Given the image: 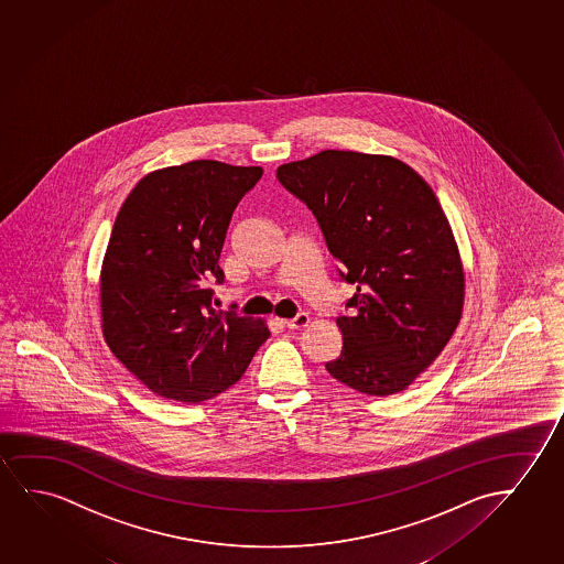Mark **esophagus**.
<instances>
[{
	"label": "esophagus",
	"mask_w": 564,
	"mask_h": 564,
	"mask_svg": "<svg viewBox=\"0 0 564 564\" xmlns=\"http://www.w3.org/2000/svg\"><path fill=\"white\" fill-rule=\"evenodd\" d=\"M286 328L290 330H297V328H303V326H307L310 323V315L307 313H297L294 318H286V321H282Z\"/></svg>",
	"instance_id": "esophagus-1"
}]
</instances>
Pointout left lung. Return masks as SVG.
Wrapping results in <instances>:
<instances>
[{
  "instance_id": "obj_1",
  "label": "left lung",
  "mask_w": 564,
  "mask_h": 564,
  "mask_svg": "<svg viewBox=\"0 0 564 564\" xmlns=\"http://www.w3.org/2000/svg\"><path fill=\"white\" fill-rule=\"evenodd\" d=\"M276 177L317 218L338 276L356 286L326 371L369 397L408 389L451 340L464 305L460 253L435 193L404 162L364 152H318Z\"/></svg>"
}]
</instances>
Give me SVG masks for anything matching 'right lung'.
Here are the masks:
<instances>
[{"instance_id": "add662e5", "label": "right lung", "mask_w": 564, "mask_h": 564, "mask_svg": "<svg viewBox=\"0 0 564 564\" xmlns=\"http://www.w3.org/2000/svg\"><path fill=\"white\" fill-rule=\"evenodd\" d=\"M262 167L195 160L143 177L119 208L100 276L113 356L159 397L197 404L241 379L270 333L213 307L231 215Z\"/></svg>"}]
</instances>
